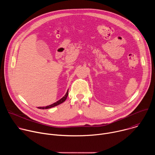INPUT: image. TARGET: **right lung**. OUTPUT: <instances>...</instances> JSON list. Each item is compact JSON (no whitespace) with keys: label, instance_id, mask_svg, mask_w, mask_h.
<instances>
[{"label":"right lung","instance_id":"1","mask_svg":"<svg viewBox=\"0 0 155 155\" xmlns=\"http://www.w3.org/2000/svg\"><path fill=\"white\" fill-rule=\"evenodd\" d=\"M68 92H69V90L67 91V92H66L65 94L61 99H60L59 101H56V102L53 103V104H51V105H47V106H45V107H38V108H40V109H48V108H50L54 107H55V106H57V105H58L62 104V102H64L66 100V99H67L68 96V94H69Z\"/></svg>","mask_w":155,"mask_h":155}]
</instances>
